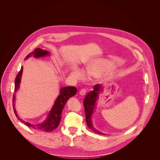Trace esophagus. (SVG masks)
I'll list each match as a JSON object with an SVG mask.
<instances>
[{
  "instance_id": "34e87169",
  "label": "esophagus",
  "mask_w": 160,
  "mask_h": 160,
  "mask_svg": "<svg viewBox=\"0 0 160 160\" xmlns=\"http://www.w3.org/2000/svg\"><path fill=\"white\" fill-rule=\"evenodd\" d=\"M79 94H80V95H81V96H85V94H86V90L85 89H81L80 91V92H79Z\"/></svg>"
}]
</instances>
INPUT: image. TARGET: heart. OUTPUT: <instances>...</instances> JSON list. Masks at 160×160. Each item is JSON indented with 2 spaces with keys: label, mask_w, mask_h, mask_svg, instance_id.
<instances>
[{
  "label": "heart",
  "mask_w": 160,
  "mask_h": 160,
  "mask_svg": "<svg viewBox=\"0 0 160 160\" xmlns=\"http://www.w3.org/2000/svg\"><path fill=\"white\" fill-rule=\"evenodd\" d=\"M111 68L109 62L104 61H99L91 62L85 68V72L89 76L98 77L101 73ZM71 75L77 80H82L84 78L83 71L79 68H74L71 72Z\"/></svg>",
  "instance_id": "obj_1"
}]
</instances>
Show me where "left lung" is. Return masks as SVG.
<instances>
[{
  "label": "left lung",
  "instance_id": "left-lung-1",
  "mask_svg": "<svg viewBox=\"0 0 160 160\" xmlns=\"http://www.w3.org/2000/svg\"><path fill=\"white\" fill-rule=\"evenodd\" d=\"M103 87L101 85H95L94 86L93 91H91L89 93H88L83 101V106L85 108L87 124H88V127L92 131H93L94 133L99 135H105V133H101L99 130L96 129L94 128L92 121V117L93 115L94 110L96 108V101L98 99L99 94H100L101 92L103 91Z\"/></svg>",
  "mask_w": 160,
  "mask_h": 160
}]
</instances>
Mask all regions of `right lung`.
Wrapping results in <instances>:
<instances>
[{
    "label": "right lung",
    "instance_id": "obj_1",
    "mask_svg": "<svg viewBox=\"0 0 160 160\" xmlns=\"http://www.w3.org/2000/svg\"><path fill=\"white\" fill-rule=\"evenodd\" d=\"M47 55L48 56L50 55L49 52L38 48L35 49L32 52L27 55L25 57V60L28 59V58H30L31 57L38 58V57H45ZM22 72H23V67L22 66L20 71H19L16 77L15 82H14V84H15V87H14V92L15 93L17 92V91L20 88V84L21 82ZM77 89L76 88H75V87L68 86V87H65V88H62L60 89V94L55 99L54 104L52 107L50 111L48 112L46 119L41 123H38V124L30 123L23 121V119H20L18 117L17 110L15 109V105H14V103H15V99H16L15 93H14L13 95V99H12L13 100L12 101L13 110L18 119L20 121L24 123L27 126L31 127V128L35 130L41 131V132H50L56 129L58 127V126L59 125L61 117H62V112L66 102L71 97L75 96L77 94Z\"/></svg>",
    "mask_w": 160,
    "mask_h": 160
}]
</instances>
